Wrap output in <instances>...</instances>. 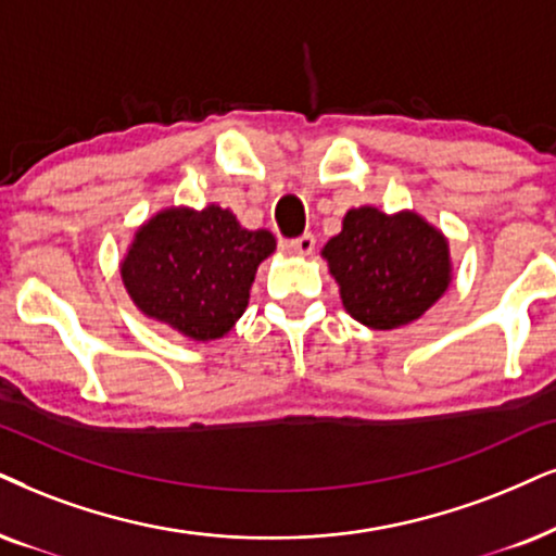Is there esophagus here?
Wrapping results in <instances>:
<instances>
[{"label": "esophagus", "mask_w": 556, "mask_h": 556, "mask_svg": "<svg viewBox=\"0 0 556 556\" xmlns=\"http://www.w3.org/2000/svg\"><path fill=\"white\" fill-rule=\"evenodd\" d=\"M287 249H290L292 254H298V256H311L315 251V238L311 233H305V236L294 238V241L287 243Z\"/></svg>", "instance_id": "1"}]
</instances>
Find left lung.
Wrapping results in <instances>:
<instances>
[{"mask_svg": "<svg viewBox=\"0 0 556 556\" xmlns=\"http://www.w3.org/2000/svg\"><path fill=\"white\" fill-rule=\"evenodd\" d=\"M320 256L339 285L343 311L375 330L418 320L454 277L448 238L416 210L388 215L371 205L351 207Z\"/></svg>", "mask_w": 556, "mask_h": 556, "instance_id": "left-lung-1", "label": "left lung"}]
</instances>
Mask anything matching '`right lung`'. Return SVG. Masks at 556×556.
<instances>
[{
  "label": "right lung",
  "mask_w": 556,
  "mask_h": 556,
  "mask_svg": "<svg viewBox=\"0 0 556 556\" xmlns=\"http://www.w3.org/2000/svg\"><path fill=\"white\" fill-rule=\"evenodd\" d=\"M274 251L269 230L243 228L226 207L172 205L136 230L121 277L146 318L207 343L233 330L249 307L258 264Z\"/></svg>",
  "instance_id": "add662e5"
}]
</instances>
